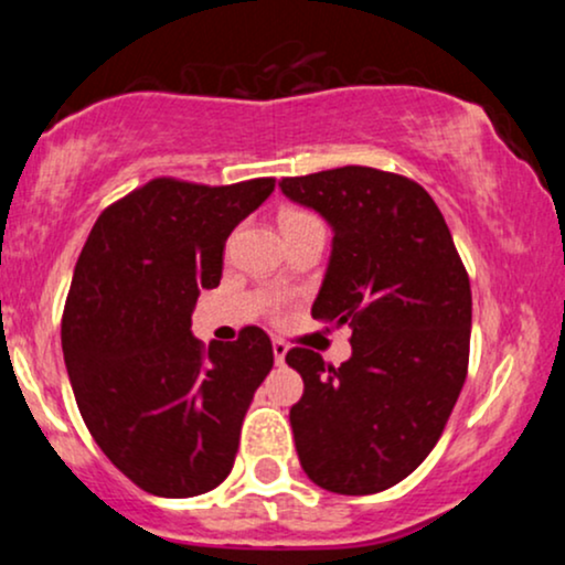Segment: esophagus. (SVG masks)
I'll return each mask as SVG.
<instances>
[{"label":"esophagus","mask_w":565,"mask_h":565,"mask_svg":"<svg viewBox=\"0 0 565 565\" xmlns=\"http://www.w3.org/2000/svg\"><path fill=\"white\" fill-rule=\"evenodd\" d=\"M287 353H289L287 342H284V340H274V359H276L278 366L284 364V359H287Z\"/></svg>","instance_id":"1"}]
</instances>
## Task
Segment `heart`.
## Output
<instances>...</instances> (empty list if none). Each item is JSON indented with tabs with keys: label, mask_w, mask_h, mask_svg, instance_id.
I'll use <instances>...</instances> for the list:
<instances>
[{
	"label": "heart",
	"mask_w": 565,
	"mask_h": 565,
	"mask_svg": "<svg viewBox=\"0 0 565 565\" xmlns=\"http://www.w3.org/2000/svg\"><path fill=\"white\" fill-rule=\"evenodd\" d=\"M308 220H319V217H313V215H310V212H302V210H287L281 215V228H289V225L308 223Z\"/></svg>",
	"instance_id": "1"
}]
</instances>
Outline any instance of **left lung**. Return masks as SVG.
<instances>
[{
    "instance_id": "left-lung-1",
    "label": "left lung",
    "mask_w": 565,
    "mask_h": 565,
    "mask_svg": "<svg viewBox=\"0 0 565 565\" xmlns=\"http://www.w3.org/2000/svg\"><path fill=\"white\" fill-rule=\"evenodd\" d=\"M278 188L334 233L310 313L353 329L340 366L287 353L305 382L289 412L297 457L321 489L377 494L423 465L468 377V270L436 201L404 174L337 167Z\"/></svg>"
}]
</instances>
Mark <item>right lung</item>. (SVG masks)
Returning <instances> with one entry per match:
<instances>
[{"instance_id":"obj_1","label":"right lung","mask_w":565,"mask_h":565,"mask_svg":"<svg viewBox=\"0 0 565 565\" xmlns=\"http://www.w3.org/2000/svg\"><path fill=\"white\" fill-rule=\"evenodd\" d=\"M274 178L196 185L157 178L89 231L63 310V359L84 425L142 491L185 499L228 478L244 414L274 366L257 327L204 348L199 289H215L231 231Z\"/></svg>"}]
</instances>
